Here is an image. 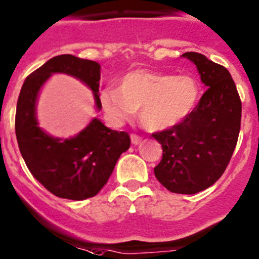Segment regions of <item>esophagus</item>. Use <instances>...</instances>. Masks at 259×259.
I'll return each mask as SVG.
<instances>
[{"label": "esophagus", "instance_id": "esophagus-1", "mask_svg": "<svg viewBox=\"0 0 259 259\" xmlns=\"http://www.w3.org/2000/svg\"><path fill=\"white\" fill-rule=\"evenodd\" d=\"M130 138H132V143L134 144V146H137V144H139L142 142V137H141V135L132 134V135H130Z\"/></svg>", "mask_w": 259, "mask_h": 259}]
</instances>
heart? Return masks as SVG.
<instances>
[{
	"instance_id": "obj_1",
	"label": "heart",
	"mask_w": 259,
	"mask_h": 259,
	"mask_svg": "<svg viewBox=\"0 0 259 259\" xmlns=\"http://www.w3.org/2000/svg\"><path fill=\"white\" fill-rule=\"evenodd\" d=\"M199 100V85L189 75L153 71L127 72L118 91L107 87L100 94L101 106L113 124H120L139 110L142 124L149 130H165L183 122Z\"/></svg>"
}]
</instances>
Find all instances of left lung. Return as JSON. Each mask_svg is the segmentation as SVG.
Returning a JSON list of instances; mask_svg holds the SVG:
<instances>
[{"instance_id":"1","label":"left lung","mask_w":259,"mask_h":259,"mask_svg":"<svg viewBox=\"0 0 259 259\" xmlns=\"http://www.w3.org/2000/svg\"><path fill=\"white\" fill-rule=\"evenodd\" d=\"M183 56L194 62L207 91L184 121L152 134L162 146L154 175L170 192L195 194L213 185L230 162L240 132L241 101L226 67L202 53Z\"/></svg>"}]
</instances>
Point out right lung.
I'll list each match as a JSON object with an SVG mask.
<instances>
[{
	"instance_id": "add662e5",
	"label": "right lung",
	"mask_w": 259,
	"mask_h": 259,
	"mask_svg": "<svg viewBox=\"0 0 259 259\" xmlns=\"http://www.w3.org/2000/svg\"><path fill=\"white\" fill-rule=\"evenodd\" d=\"M53 72H65L85 83L93 91L97 108H102L98 96L100 64L72 55L52 57L31 72L21 87L16 105V139L29 171L48 192L65 199L83 200L98 194L107 183L118 157L129 149L130 135L108 129L98 118L65 141L46 134L38 126L35 102L40 87Z\"/></svg>"
}]
</instances>
